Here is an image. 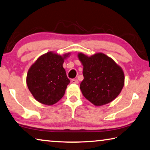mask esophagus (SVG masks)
I'll return each mask as SVG.
<instances>
[{
    "label": "esophagus",
    "mask_w": 150,
    "mask_h": 150,
    "mask_svg": "<svg viewBox=\"0 0 150 150\" xmlns=\"http://www.w3.org/2000/svg\"><path fill=\"white\" fill-rule=\"evenodd\" d=\"M71 82L72 83V84H78V80H77V79H72V80H71Z\"/></svg>",
    "instance_id": "1"
}]
</instances>
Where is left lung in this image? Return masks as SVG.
I'll return each instance as SVG.
<instances>
[{
	"label": "left lung",
	"instance_id": "8db88e82",
	"mask_svg": "<svg viewBox=\"0 0 150 150\" xmlns=\"http://www.w3.org/2000/svg\"><path fill=\"white\" fill-rule=\"evenodd\" d=\"M78 56L84 66V80L80 85L83 96L98 106L111 102L124 87V74L122 68L102 53L90 57L79 53Z\"/></svg>",
	"mask_w": 150,
	"mask_h": 150
}]
</instances>
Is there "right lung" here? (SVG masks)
Instances as JSON below:
<instances>
[{"instance_id": "obj_1", "label": "right lung", "mask_w": 150, "mask_h": 150, "mask_svg": "<svg viewBox=\"0 0 150 150\" xmlns=\"http://www.w3.org/2000/svg\"><path fill=\"white\" fill-rule=\"evenodd\" d=\"M68 55L62 56L47 52L40 56L29 69L27 86L34 98L41 104L53 105L64 95L70 80L62 64L64 59Z\"/></svg>"}]
</instances>
